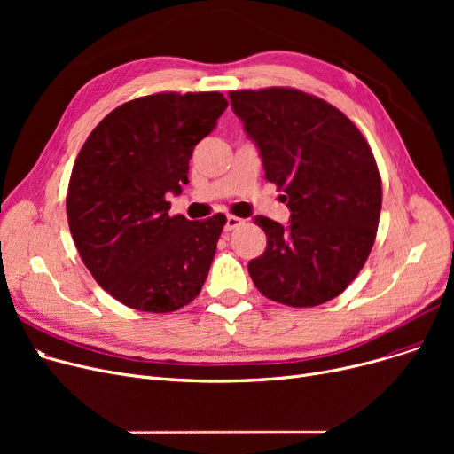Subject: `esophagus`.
Masks as SVG:
<instances>
[{
    "label": "esophagus",
    "mask_w": 454,
    "mask_h": 454,
    "mask_svg": "<svg viewBox=\"0 0 454 454\" xmlns=\"http://www.w3.org/2000/svg\"><path fill=\"white\" fill-rule=\"evenodd\" d=\"M241 224H245V221H243V219L235 217V215H228V217H226V224H224V230H226V231H231V230H235V228H239Z\"/></svg>",
    "instance_id": "34e87169"
}]
</instances>
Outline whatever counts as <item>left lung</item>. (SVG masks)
I'll return each instance as SVG.
<instances>
[{"instance_id": "obj_1", "label": "left lung", "mask_w": 454, "mask_h": 454, "mask_svg": "<svg viewBox=\"0 0 454 454\" xmlns=\"http://www.w3.org/2000/svg\"><path fill=\"white\" fill-rule=\"evenodd\" d=\"M230 101L291 209L289 228L255 217L267 248L248 263L250 278L272 301L325 303L375 243L383 185L368 141L339 108L296 88L235 90Z\"/></svg>"}]
</instances>
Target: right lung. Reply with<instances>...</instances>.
Listing matches in <instances>:
<instances>
[{
    "label": "right lung",
    "mask_w": 454,
    "mask_h": 454,
    "mask_svg": "<svg viewBox=\"0 0 454 454\" xmlns=\"http://www.w3.org/2000/svg\"><path fill=\"white\" fill-rule=\"evenodd\" d=\"M228 101L219 91H161L112 110L91 130L71 171L66 211L93 279L143 313H173L193 301L226 224L169 215L189 158Z\"/></svg>",
    "instance_id": "add662e5"
}]
</instances>
